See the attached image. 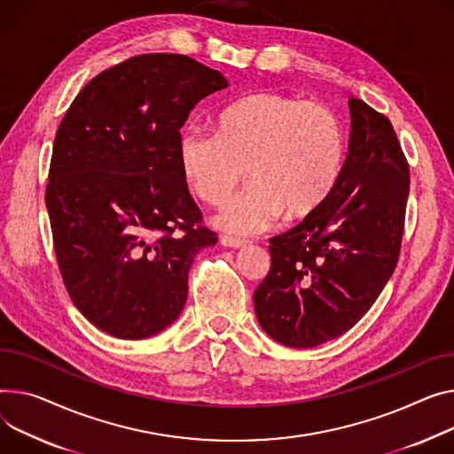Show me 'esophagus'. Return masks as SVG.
I'll use <instances>...</instances> for the list:
<instances>
[{
    "mask_svg": "<svg viewBox=\"0 0 454 454\" xmlns=\"http://www.w3.org/2000/svg\"><path fill=\"white\" fill-rule=\"evenodd\" d=\"M221 245L228 247V248H243L248 245L247 239H239V237H231V235H221Z\"/></svg>",
    "mask_w": 454,
    "mask_h": 454,
    "instance_id": "obj_1",
    "label": "esophagus"
}]
</instances>
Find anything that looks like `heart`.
I'll use <instances>...</instances> for the list:
<instances>
[{"label": "heart", "instance_id": "obj_1", "mask_svg": "<svg viewBox=\"0 0 454 454\" xmlns=\"http://www.w3.org/2000/svg\"><path fill=\"white\" fill-rule=\"evenodd\" d=\"M178 162L192 192L221 206L245 175L250 183L219 214L235 233L314 215L336 190L345 164V135L330 107L278 90H255L219 111L215 133L188 128Z\"/></svg>", "mask_w": 454, "mask_h": 454}]
</instances>
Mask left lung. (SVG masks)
<instances>
[{
  "label": "left lung",
  "instance_id": "1",
  "mask_svg": "<svg viewBox=\"0 0 454 454\" xmlns=\"http://www.w3.org/2000/svg\"><path fill=\"white\" fill-rule=\"evenodd\" d=\"M352 133L336 190L314 215L270 239L271 266L254 294L270 338L310 348L350 330L400 257L409 164L390 120L348 98Z\"/></svg>",
  "mask_w": 454,
  "mask_h": 454
}]
</instances>
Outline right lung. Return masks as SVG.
<instances>
[{"mask_svg": "<svg viewBox=\"0 0 454 454\" xmlns=\"http://www.w3.org/2000/svg\"><path fill=\"white\" fill-rule=\"evenodd\" d=\"M226 78L184 54L124 59L90 80L59 124L45 204L74 307L120 340L171 325L193 257L217 243L178 162L180 128Z\"/></svg>", "mask_w": 454, "mask_h": 454, "instance_id": "1", "label": "right lung"}]
</instances>
